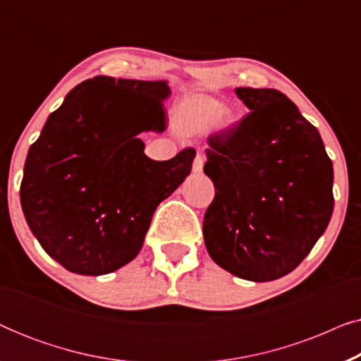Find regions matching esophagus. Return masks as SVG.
<instances>
[{
	"label": "esophagus",
	"mask_w": 361,
	"mask_h": 361,
	"mask_svg": "<svg viewBox=\"0 0 361 361\" xmlns=\"http://www.w3.org/2000/svg\"><path fill=\"white\" fill-rule=\"evenodd\" d=\"M194 172H202V169H204V156L202 154H197L195 159H194Z\"/></svg>",
	"instance_id": "esophagus-1"
}]
</instances>
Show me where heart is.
Masks as SVG:
<instances>
[{
  "label": "heart",
  "instance_id": "heart-1",
  "mask_svg": "<svg viewBox=\"0 0 361 361\" xmlns=\"http://www.w3.org/2000/svg\"><path fill=\"white\" fill-rule=\"evenodd\" d=\"M172 121L182 135L194 136L210 131L215 125L224 130L235 126L236 116L216 98L192 93L177 103L172 113Z\"/></svg>",
  "mask_w": 361,
  "mask_h": 361
}]
</instances>
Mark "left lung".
I'll list each match as a JSON object with an SVG mask.
<instances>
[{"instance_id": "8db88e82", "label": "left lung", "mask_w": 361, "mask_h": 361, "mask_svg": "<svg viewBox=\"0 0 361 361\" xmlns=\"http://www.w3.org/2000/svg\"><path fill=\"white\" fill-rule=\"evenodd\" d=\"M250 113L209 136L204 172L215 197L204 216L210 258L264 283L298 268L334 212V166L317 128L274 88H235Z\"/></svg>"}]
</instances>
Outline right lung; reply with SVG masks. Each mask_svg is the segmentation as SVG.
<instances>
[{
    "mask_svg": "<svg viewBox=\"0 0 361 361\" xmlns=\"http://www.w3.org/2000/svg\"><path fill=\"white\" fill-rule=\"evenodd\" d=\"M169 95L164 80L88 78L29 147L19 190L24 216L66 269L102 276L135 259L157 205L190 174L194 149L152 161L137 137L164 131Z\"/></svg>",
    "mask_w": 361,
    "mask_h": 361,
    "instance_id": "add662e5",
    "label": "right lung"
}]
</instances>
